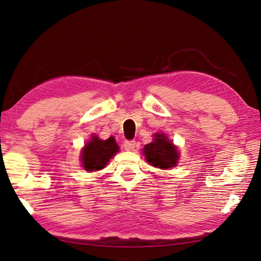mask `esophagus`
I'll use <instances>...</instances> for the list:
<instances>
[{"mask_svg": "<svg viewBox=\"0 0 261 261\" xmlns=\"http://www.w3.org/2000/svg\"><path fill=\"white\" fill-rule=\"evenodd\" d=\"M123 147H124V149H125L126 151L134 150L135 147H136V141H135V140H127V141H124Z\"/></svg>", "mask_w": 261, "mask_h": 261, "instance_id": "esophagus-1", "label": "esophagus"}]
</instances>
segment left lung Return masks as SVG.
I'll list each match as a JSON object with an SVG mask.
<instances>
[{
	"label": "left lung",
	"mask_w": 261,
	"mask_h": 261,
	"mask_svg": "<svg viewBox=\"0 0 261 261\" xmlns=\"http://www.w3.org/2000/svg\"><path fill=\"white\" fill-rule=\"evenodd\" d=\"M153 137L152 142L146 145L142 150L147 162L160 169L175 167L179 158L178 149L165 134H156Z\"/></svg>",
	"instance_id": "obj_1"
}]
</instances>
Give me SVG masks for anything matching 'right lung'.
Here are the masks:
<instances>
[{"label": "right lung", "mask_w": 261, "mask_h": 261, "mask_svg": "<svg viewBox=\"0 0 261 261\" xmlns=\"http://www.w3.org/2000/svg\"><path fill=\"white\" fill-rule=\"evenodd\" d=\"M118 151L119 146L116 145L113 137H110L107 140H102L97 136L93 135L91 140L82 149V166L90 173L101 170Z\"/></svg>", "instance_id": "obj_1"}]
</instances>
